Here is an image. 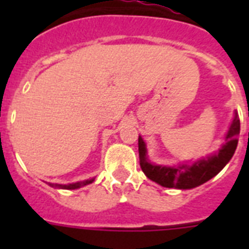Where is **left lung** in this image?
Wrapping results in <instances>:
<instances>
[{"label": "left lung", "instance_id": "8db88e82", "mask_svg": "<svg viewBox=\"0 0 249 249\" xmlns=\"http://www.w3.org/2000/svg\"><path fill=\"white\" fill-rule=\"evenodd\" d=\"M240 133L239 116L235 115L231 123V126L226 134V143L222 146L218 154L209 156L207 159L199 160L193 165L179 166H160L148 163L146 156V144L143 140L138 137V152H140V164L143 173L151 181L170 189H193L196 186L209 181L217 173H220L222 168L230 161L238 146V136Z\"/></svg>", "mask_w": 249, "mask_h": 249}]
</instances>
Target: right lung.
<instances>
[{"instance_id": "add662e5", "label": "right lung", "mask_w": 249, "mask_h": 249, "mask_svg": "<svg viewBox=\"0 0 249 249\" xmlns=\"http://www.w3.org/2000/svg\"><path fill=\"white\" fill-rule=\"evenodd\" d=\"M93 181H94V178H91V179H86V181H83V182H76V183H71V185H58V183H55V185H53V186H54V187H58V189L76 190V189H79V187H83V186L89 185V183H91Z\"/></svg>"}]
</instances>
